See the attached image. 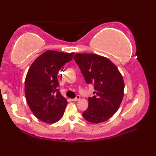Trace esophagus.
<instances>
[{"mask_svg":"<svg viewBox=\"0 0 156 156\" xmlns=\"http://www.w3.org/2000/svg\"><path fill=\"white\" fill-rule=\"evenodd\" d=\"M80 99V95H77L76 96V97L75 98H73V99H71L72 100V101H74V102H75V101H79Z\"/></svg>","mask_w":156,"mask_h":156,"instance_id":"esophagus-1","label":"esophagus"}]
</instances>
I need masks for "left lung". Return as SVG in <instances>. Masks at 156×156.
<instances>
[{"label": "left lung", "instance_id": "8db88e82", "mask_svg": "<svg viewBox=\"0 0 156 156\" xmlns=\"http://www.w3.org/2000/svg\"><path fill=\"white\" fill-rule=\"evenodd\" d=\"M88 84L94 85V96L88 98V107L82 115L86 120L100 123L110 119L119 108L124 95L122 75L107 58L92 54L74 56Z\"/></svg>", "mask_w": 156, "mask_h": 156}]
</instances>
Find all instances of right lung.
Wrapping results in <instances>:
<instances>
[{"label": "right lung", "instance_id": "obj_1", "mask_svg": "<svg viewBox=\"0 0 156 156\" xmlns=\"http://www.w3.org/2000/svg\"><path fill=\"white\" fill-rule=\"evenodd\" d=\"M74 54L49 50L39 55L29 68L25 82V97L33 113L39 120L54 123L64 115L68 102L58 88L57 76Z\"/></svg>", "mask_w": 156, "mask_h": 156}]
</instances>
